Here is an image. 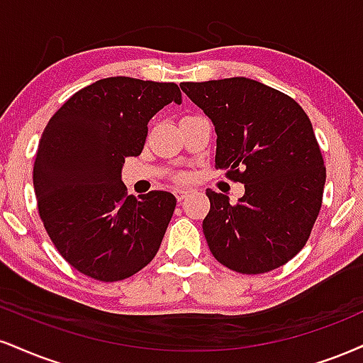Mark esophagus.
<instances>
[{"mask_svg": "<svg viewBox=\"0 0 363 363\" xmlns=\"http://www.w3.org/2000/svg\"><path fill=\"white\" fill-rule=\"evenodd\" d=\"M174 194H176L177 201H182V199L186 198L187 194H189V191H187V189H181V187H177V189H174Z\"/></svg>", "mask_w": 363, "mask_h": 363, "instance_id": "1", "label": "esophagus"}]
</instances>
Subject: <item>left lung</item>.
<instances>
[{
  "mask_svg": "<svg viewBox=\"0 0 363 363\" xmlns=\"http://www.w3.org/2000/svg\"><path fill=\"white\" fill-rule=\"evenodd\" d=\"M215 125V167L245 184L231 204L206 189L208 247L240 274H264L306 245L321 209L326 169L313 125L294 99L248 77L182 82Z\"/></svg>",
  "mask_w": 363,
  "mask_h": 363,
  "instance_id": "obj_1",
  "label": "left lung"
}]
</instances>
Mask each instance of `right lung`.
Segmentation results:
<instances>
[{
	"instance_id": "obj_1",
	"label": "right lung",
	"mask_w": 363,
	"mask_h": 363,
	"mask_svg": "<svg viewBox=\"0 0 363 363\" xmlns=\"http://www.w3.org/2000/svg\"><path fill=\"white\" fill-rule=\"evenodd\" d=\"M169 103H182L174 82L106 77L77 91L43 130L33 164L38 213L60 255L87 277L121 281L159 252L176 196H128L121 167L142 154L148 121Z\"/></svg>"
}]
</instances>
